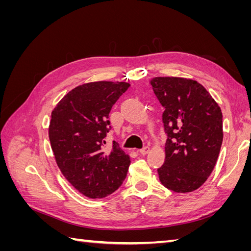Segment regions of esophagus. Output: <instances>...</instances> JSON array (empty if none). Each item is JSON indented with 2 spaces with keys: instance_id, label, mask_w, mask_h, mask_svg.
<instances>
[{
  "instance_id": "34e87169",
  "label": "esophagus",
  "mask_w": 251,
  "mask_h": 251,
  "mask_svg": "<svg viewBox=\"0 0 251 251\" xmlns=\"http://www.w3.org/2000/svg\"><path fill=\"white\" fill-rule=\"evenodd\" d=\"M139 151H140V154H141V155H147V154H149L150 148H149V147H144V148H143V149H141Z\"/></svg>"
}]
</instances>
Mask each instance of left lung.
I'll return each instance as SVG.
<instances>
[{
  "label": "left lung",
  "mask_w": 251,
  "mask_h": 251,
  "mask_svg": "<svg viewBox=\"0 0 251 251\" xmlns=\"http://www.w3.org/2000/svg\"><path fill=\"white\" fill-rule=\"evenodd\" d=\"M164 108L165 160L159 179L176 193L199 188L214 170L223 141L222 112L199 82L180 77L150 81Z\"/></svg>",
  "instance_id": "1"
}]
</instances>
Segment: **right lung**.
<instances>
[{"mask_svg": "<svg viewBox=\"0 0 251 251\" xmlns=\"http://www.w3.org/2000/svg\"><path fill=\"white\" fill-rule=\"evenodd\" d=\"M130 83L96 81L71 90L52 111L49 139L56 163L79 193L92 199L114 193L126 179L131 159L113 141L109 114Z\"/></svg>", "mask_w": 251, "mask_h": 251, "instance_id": "add662e5", "label": "right lung"}]
</instances>
